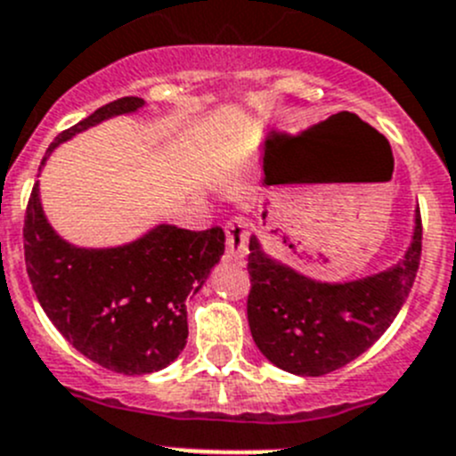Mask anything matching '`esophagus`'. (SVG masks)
Segmentation results:
<instances>
[{"label": "esophagus", "mask_w": 456, "mask_h": 456, "mask_svg": "<svg viewBox=\"0 0 456 456\" xmlns=\"http://www.w3.org/2000/svg\"><path fill=\"white\" fill-rule=\"evenodd\" d=\"M224 233H227V254L233 261L248 256L249 252V232L248 223L242 218H232L224 224Z\"/></svg>", "instance_id": "34e87169"}]
</instances>
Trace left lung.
I'll use <instances>...</instances> for the list:
<instances>
[{
  "label": "left lung",
  "mask_w": 456,
  "mask_h": 456,
  "mask_svg": "<svg viewBox=\"0 0 456 456\" xmlns=\"http://www.w3.org/2000/svg\"><path fill=\"white\" fill-rule=\"evenodd\" d=\"M420 242L416 207L414 236L401 261L364 279L326 283L274 261L256 236L249 238L248 322L258 351L295 376H324L353 362L401 313L419 272Z\"/></svg>",
  "instance_id": "8db88e82"
}]
</instances>
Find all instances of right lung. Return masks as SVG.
I'll use <instances>...</instances> for the list:
<instances>
[{"instance_id":"1","label":"right lung","mask_w":456,"mask_h":456,"mask_svg":"<svg viewBox=\"0 0 456 456\" xmlns=\"http://www.w3.org/2000/svg\"><path fill=\"white\" fill-rule=\"evenodd\" d=\"M143 99L123 96L61 132L46 151L105 118L132 114ZM224 254V232L157 224L118 248H76L53 232L33 186L24 216V258L51 324L92 362L123 376L168 367L186 346V297Z\"/></svg>"}]
</instances>
